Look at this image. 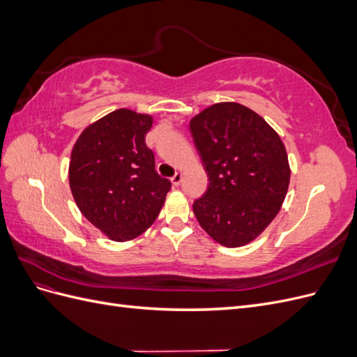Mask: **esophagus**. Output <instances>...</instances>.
Here are the masks:
<instances>
[{"instance_id": "esophagus-1", "label": "esophagus", "mask_w": 357, "mask_h": 357, "mask_svg": "<svg viewBox=\"0 0 357 357\" xmlns=\"http://www.w3.org/2000/svg\"><path fill=\"white\" fill-rule=\"evenodd\" d=\"M181 180H183V174H181V172H176V174L171 177V183H172V185H174V186H178L180 183H181Z\"/></svg>"}]
</instances>
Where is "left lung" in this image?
I'll use <instances>...</instances> for the list:
<instances>
[{"label":"left lung","mask_w":357,"mask_h":357,"mask_svg":"<svg viewBox=\"0 0 357 357\" xmlns=\"http://www.w3.org/2000/svg\"><path fill=\"white\" fill-rule=\"evenodd\" d=\"M190 134L208 174L193 202L202 229L226 247L253 241L286 198L290 168L282 138L264 119L236 102H219L190 121Z\"/></svg>","instance_id":"8db88e82"}]
</instances>
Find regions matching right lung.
Masks as SVG:
<instances>
[{"instance_id": "1", "label": "right lung", "mask_w": 357, "mask_h": 357, "mask_svg": "<svg viewBox=\"0 0 357 357\" xmlns=\"http://www.w3.org/2000/svg\"><path fill=\"white\" fill-rule=\"evenodd\" d=\"M153 119L114 110L89 125L75 142L70 188L79 210L113 241L132 240L155 222L171 181L155 169L146 146Z\"/></svg>"}]
</instances>
